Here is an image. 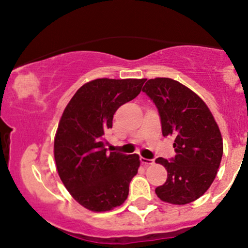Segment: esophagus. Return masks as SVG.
Segmentation results:
<instances>
[{"label": "esophagus", "instance_id": "34e87169", "mask_svg": "<svg viewBox=\"0 0 248 248\" xmlns=\"http://www.w3.org/2000/svg\"><path fill=\"white\" fill-rule=\"evenodd\" d=\"M140 162H142L144 166H149V165H152L155 161H153L152 159H146V158H143V156H140Z\"/></svg>", "mask_w": 248, "mask_h": 248}]
</instances>
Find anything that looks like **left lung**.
Returning a JSON list of instances; mask_svg holds the SVG:
<instances>
[{
	"instance_id": "obj_1",
	"label": "left lung",
	"mask_w": 248,
	"mask_h": 248,
	"mask_svg": "<svg viewBox=\"0 0 248 248\" xmlns=\"http://www.w3.org/2000/svg\"><path fill=\"white\" fill-rule=\"evenodd\" d=\"M143 92L160 115L164 136L174 139L176 155L158 158L167 181L155 189L162 202L186 205L202 196L217 174L223 142L207 105L189 88L168 78L147 80Z\"/></svg>"
}]
</instances>
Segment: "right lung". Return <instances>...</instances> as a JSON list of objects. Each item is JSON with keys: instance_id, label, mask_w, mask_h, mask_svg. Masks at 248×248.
I'll use <instances>...</instances> for the list:
<instances>
[{"instance_id": "1", "label": "right lung", "mask_w": 248, "mask_h": 248, "mask_svg": "<svg viewBox=\"0 0 248 248\" xmlns=\"http://www.w3.org/2000/svg\"><path fill=\"white\" fill-rule=\"evenodd\" d=\"M145 81H90L64 109L55 137L56 166L68 192L89 211H111L127 199L140 156L108 153L104 134L112 128L115 111L139 95Z\"/></svg>"}]
</instances>
